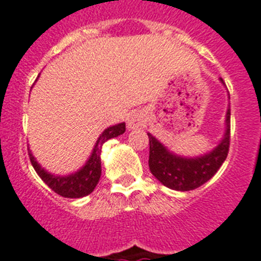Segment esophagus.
Masks as SVG:
<instances>
[{"instance_id": "esophagus-1", "label": "esophagus", "mask_w": 261, "mask_h": 261, "mask_svg": "<svg viewBox=\"0 0 261 261\" xmlns=\"http://www.w3.org/2000/svg\"><path fill=\"white\" fill-rule=\"evenodd\" d=\"M144 124H146V118H144V114L142 111H134V113L130 114V117L127 118V127L130 130L141 128Z\"/></svg>"}]
</instances>
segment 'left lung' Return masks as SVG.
Wrapping results in <instances>:
<instances>
[{
	"label": "left lung",
	"instance_id": "1",
	"mask_svg": "<svg viewBox=\"0 0 261 261\" xmlns=\"http://www.w3.org/2000/svg\"><path fill=\"white\" fill-rule=\"evenodd\" d=\"M220 81L223 80L220 78ZM229 118L231 110L225 115V133L220 143L208 154L195 158L176 155L164 147L156 138L148 135L150 139V158L148 167L151 174L166 187L176 191H191L208 181L218 172L229 148Z\"/></svg>",
	"mask_w": 261,
	"mask_h": 261
}]
</instances>
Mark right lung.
Returning a JSON list of instances; mask_svg holds the SVG:
<instances>
[{"mask_svg":"<svg viewBox=\"0 0 261 261\" xmlns=\"http://www.w3.org/2000/svg\"><path fill=\"white\" fill-rule=\"evenodd\" d=\"M126 131V124L118 123L115 126L107 127L106 130L99 135L97 143L94 146L93 152L90 155L89 161L81 170H78L74 174L66 175V176H58L53 175L43 170L36 161V158L29 151V158L32 162L33 167L36 170L39 178L45 181L46 185L51 188L56 194L61 195L63 198H83L86 195L91 194L94 191L95 186L99 181L102 168H100V148L105 142H107L111 138H117L118 135H122Z\"/></svg>","mask_w":261,"mask_h":261,"instance_id":"obj_1","label":"right lung"}]
</instances>
